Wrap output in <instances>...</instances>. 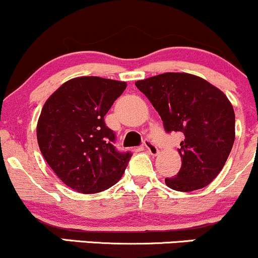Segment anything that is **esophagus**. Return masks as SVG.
Wrapping results in <instances>:
<instances>
[{"label": "esophagus", "instance_id": "34e87169", "mask_svg": "<svg viewBox=\"0 0 258 258\" xmlns=\"http://www.w3.org/2000/svg\"><path fill=\"white\" fill-rule=\"evenodd\" d=\"M144 146H145V150L147 151V152L150 153V155L156 156L158 153V148L156 147V146L153 145L151 141H145V145Z\"/></svg>", "mask_w": 258, "mask_h": 258}]
</instances>
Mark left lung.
<instances>
[{"mask_svg":"<svg viewBox=\"0 0 258 258\" xmlns=\"http://www.w3.org/2000/svg\"><path fill=\"white\" fill-rule=\"evenodd\" d=\"M163 121L167 132H182V165L170 188L191 192L221 172L235 142V111L227 96L209 81L184 72H166L136 81Z\"/></svg>","mask_w":258,"mask_h":258,"instance_id":"1","label":"left lung"}]
</instances>
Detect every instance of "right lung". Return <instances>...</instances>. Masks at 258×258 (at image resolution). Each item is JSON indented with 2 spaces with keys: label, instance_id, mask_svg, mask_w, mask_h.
<instances>
[{
  "label": "right lung",
  "instance_id": "1",
  "mask_svg": "<svg viewBox=\"0 0 258 258\" xmlns=\"http://www.w3.org/2000/svg\"><path fill=\"white\" fill-rule=\"evenodd\" d=\"M127 83L82 76L59 86L43 105L37 142L57 177L80 194H97L123 175L131 153L113 147L105 116Z\"/></svg>",
  "mask_w": 258,
  "mask_h": 258
}]
</instances>
